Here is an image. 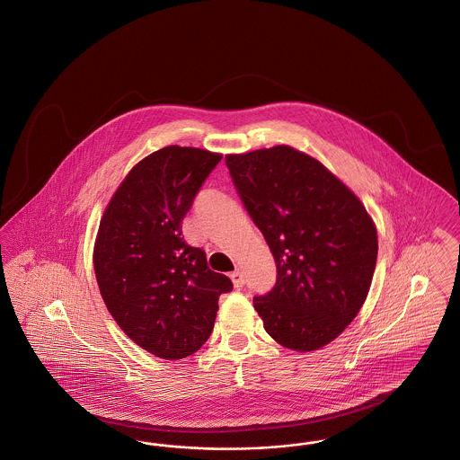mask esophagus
I'll return each mask as SVG.
<instances>
[{"label": "esophagus", "instance_id": "34e87169", "mask_svg": "<svg viewBox=\"0 0 460 460\" xmlns=\"http://www.w3.org/2000/svg\"><path fill=\"white\" fill-rule=\"evenodd\" d=\"M231 279H233L234 288H243V286H244V276H243V272H239V270L233 272Z\"/></svg>", "mask_w": 460, "mask_h": 460}]
</instances>
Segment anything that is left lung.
Returning a JSON list of instances; mask_svg holds the SVG:
<instances>
[{
	"mask_svg": "<svg viewBox=\"0 0 460 460\" xmlns=\"http://www.w3.org/2000/svg\"><path fill=\"white\" fill-rule=\"evenodd\" d=\"M226 164L276 260V286L253 297L265 331L288 349L323 348L371 286L378 238L367 208L325 165L288 146L231 154Z\"/></svg>",
	"mask_w": 460,
	"mask_h": 460,
	"instance_id": "8db88e82",
	"label": "left lung"
}]
</instances>
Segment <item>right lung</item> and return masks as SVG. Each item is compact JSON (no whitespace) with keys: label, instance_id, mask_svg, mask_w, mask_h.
<instances>
[{"label":"right lung","instance_id":"right-lung-1","mask_svg":"<svg viewBox=\"0 0 460 460\" xmlns=\"http://www.w3.org/2000/svg\"><path fill=\"white\" fill-rule=\"evenodd\" d=\"M222 155L161 148L119 184L101 219L93 270L112 318L142 349L181 359L210 337L229 277L207 267L181 233L186 212Z\"/></svg>","mask_w":460,"mask_h":460}]
</instances>
